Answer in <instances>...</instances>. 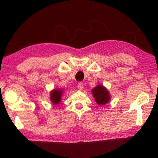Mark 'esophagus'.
<instances>
[{
	"mask_svg": "<svg viewBox=\"0 0 158 158\" xmlns=\"http://www.w3.org/2000/svg\"><path fill=\"white\" fill-rule=\"evenodd\" d=\"M77 87H78V89L79 90H82L84 89V84H83V83L81 82H79L78 85H77Z\"/></svg>",
	"mask_w": 158,
	"mask_h": 158,
	"instance_id": "esophagus-1",
	"label": "esophagus"
}]
</instances>
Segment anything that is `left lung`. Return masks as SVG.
Instances as JSON below:
<instances>
[{"label": "left lung", "mask_w": 158, "mask_h": 158, "mask_svg": "<svg viewBox=\"0 0 158 158\" xmlns=\"http://www.w3.org/2000/svg\"><path fill=\"white\" fill-rule=\"evenodd\" d=\"M92 93L95 99V102L100 105H105L110 100V96L107 90L101 85H98L94 88Z\"/></svg>", "instance_id": "8db88e82"}]
</instances>
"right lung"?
<instances>
[{
	"label": "right lung",
	"mask_w": 158,
	"mask_h": 158,
	"mask_svg": "<svg viewBox=\"0 0 158 158\" xmlns=\"http://www.w3.org/2000/svg\"><path fill=\"white\" fill-rule=\"evenodd\" d=\"M62 93V90H53V91L51 93V100L53 104L57 105L60 102Z\"/></svg>",
	"instance_id": "right-lung-1"
}]
</instances>
